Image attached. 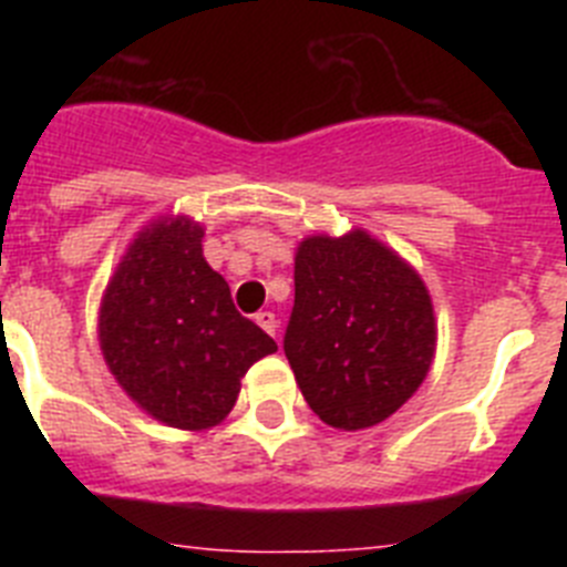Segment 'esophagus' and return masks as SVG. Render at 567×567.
Masks as SVG:
<instances>
[{
  "instance_id": "34e87169",
  "label": "esophagus",
  "mask_w": 567,
  "mask_h": 567,
  "mask_svg": "<svg viewBox=\"0 0 567 567\" xmlns=\"http://www.w3.org/2000/svg\"><path fill=\"white\" fill-rule=\"evenodd\" d=\"M255 323H258V327L264 329L267 334L278 338V318H275L272 312H258V315H255Z\"/></svg>"
}]
</instances>
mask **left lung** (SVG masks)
Listing matches in <instances>:
<instances>
[{"label": "left lung", "mask_w": 567, "mask_h": 567, "mask_svg": "<svg viewBox=\"0 0 567 567\" xmlns=\"http://www.w3.org/2000/svg\"><path fill=\"white\" fill-rule=\"evenodd\" d=\"M434 349L432 295L409 260L360 227L300 240L284 352L323 423L360 432L392 417L425 380Z\"/></svg>", "instance_id": "1"}]
</instances>
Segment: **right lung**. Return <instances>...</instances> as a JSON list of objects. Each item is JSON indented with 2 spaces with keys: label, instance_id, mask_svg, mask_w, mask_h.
Wrapping results in <instances>:
<instances>
[{
  "label": "right lung",
  "instance_id": "obj_1",
  "mask_svg": "<svg viewBox=\"0 0 567 567\" xmlns=\"http://www.w3.org/2000/svg\"><path fill=\"white\" fill-rule=\"evenodd\" d=\"M204 227L162 215L138 229L99 307V346L142 412L204 432L233 412L240 378L278 343L235 309L202 249Z\"/></svg>",
  "mask_w": 567,
  "mask_h": 567
}]
</instances>
